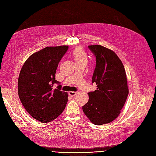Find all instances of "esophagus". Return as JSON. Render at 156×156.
Listing matches in <instances>:
<instances>
[{
	"instance_id": "esophagus-1",
	"label": "esophagus",
	"mask_w": 156,
	"mask_h": 156,
	"mask_svg": "<svg viewBox=\"0 0 156 156\" xmlns=\"http://www.w3.org/2000/svg\"><path fill=\"white\" fill-rule=\"evenodd\" d=\"M76 94H77V92H75V91H69V95L71 97L75 96Z\"/></svg>"
}]
</instances>
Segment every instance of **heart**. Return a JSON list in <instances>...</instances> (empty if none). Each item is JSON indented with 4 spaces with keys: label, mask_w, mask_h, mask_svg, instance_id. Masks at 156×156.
I'll use <instances>...</instances> for the list:
<instances>
[{
    "label": "heart",
    "mask_w": 156,
    "mask_h": 156,
    "mask_svg": "<svg viewBox=\"0 0 156 156\" xmlns=\"http://www.w3.org/2000/svg\"><path fill=\"white\" fill-rule=\"evenodd\" d=\"M73 57L76 63H87V57L82 48H78L75 49L73 52Z\"/></svg>",
    "instance_id": "b5f03b06"
}]
</instances>
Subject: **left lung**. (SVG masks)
<instances>
[{"instance_id":"obj_1","label":"left lung","mask_w":156,"mask_h":156,"mask_svg":"<svg viewBox=\"0 0 156 156\" xmlns=\"http://www.w3.org/2000/svg\"><path fill=\"white\" fill-rule=\"evenodd\" d=\"M88 48L96 57L92 83L97 84V90L88 93L90 99L82 108L93 123L101 125L119 115L128 95L126 76L122 61L114 51L100 45Z\"/></svg>"}]
</instances>
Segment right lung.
<instances>
[{
    "mask_svg": "<svg viewBox=\"0 0 156 156\" xmlns=\"http://www.w3.org/2000/svg\"><path fill=\"white\" fill-rule=\"evenodd\" d=\"M69 46L47 47L32 54L21 69L18 80L20 99L27 112L42 123L57 119L64 110L68 94L55 80L58 63ZM57 83V89L53 85Z\"/></svg>",
    "mask_w": 156,
    "mask_h": 156,
    "instance_id": "add662e5",
    "label": "right lung"
}]
</instances>
